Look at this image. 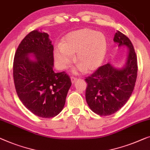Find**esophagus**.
Returning <instances> with one entry per match:
<instances>
[{
  "mask_svg": "<svg viewBox=\"0 0 150 150\" xmlns=\"http://www.w3.org/2000/svg\"><path fill=\"white\" fill-rule=\"evenodd\" d=\"M77 78H76V77H71V83H72V84H74V82H76V80H77Z\"/></svg>",
  "mask_w": 150,
  "mask_h": 150,
  "instance_id": "esophagus-1",
  "label": "esophagus"
}]
</instances>
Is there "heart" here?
I'll list each match as a JSON object with an SVG mask.
<instances>
[{"instance_id": "heart-1", "label": "heart", "mask_w": 150, "mask_h": 150, "mask_svg": "<svg viewBox=\"0 0 150 150\" xmlns=\"http://www.w3.org/2000/svg\"><path fill=\"white\" fill-rule=\"evenodd\" d=\"M107 40L101 32L84 28L69 32L62 39V45L54 50V57L58 67L66 69L72 61L78 64L74 71L90 72L98 68L105 57Z\"/></svg>"}]
</instances>
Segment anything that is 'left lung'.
I'll list each match as a JSON object with an SVG mask.
<instances>
[{
  "instance_id": "1",
  "label": "left lung",
  "mask_w": 150,
  "mask_h": 150,
  "mask_svg": "<svg viewBox=\"0 0 150 150\" xmlns=\"http://www.w3.org/2000/svg\"><path fill=\"white\" fill-rule=\"evenodd\" d=\"M114 41L118 47L129 48L125 66L121 69L103 65L86 78L85 97L91 110L99 116H109L121 109L134 90L137 76V58L130 39L120 31Z\"/></svg>"
}]
</instances>
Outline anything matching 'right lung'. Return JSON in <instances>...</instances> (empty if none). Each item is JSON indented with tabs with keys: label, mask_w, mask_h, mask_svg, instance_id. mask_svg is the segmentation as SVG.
<instances>
[{
	"label": "right lung",
	"mask_w": 150,
	"mask_h": 150,
	"mask_svg": "<svg viewBox=\"0 0 150 150\" xmlns=\"http://www.w3.org/2000/svg\"><path fill=\"white\" fill-rule=\"evenodd\" d=\"M53 46L45 32L33 30L15 54L13 79L19 99L36 116L52 118L62 112L71 82L65 71H53ZM32 54L35 60L30 59Z\"/></svg>",
	"instance_id": "1"
}]
</instances>
